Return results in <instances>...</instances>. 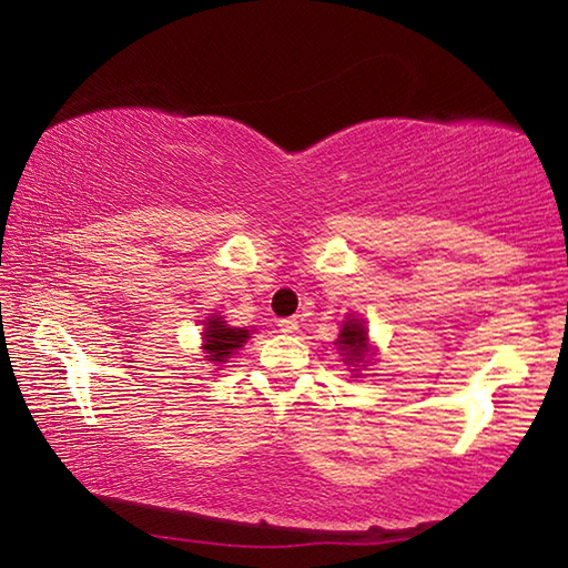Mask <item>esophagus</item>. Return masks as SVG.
Wrapping results in <instances>:
<instances>
[{
	"instance_id": "34e87169",
	"label": "esophagus",
	"mask_w": 568,
	"mask_h": 568,
	"mask_svg": "<svg viewBox=\"0 0 568 568\" xmlns=\"http://www.w3.org/2000/svg\"><path fill=\"white\" fill-rule=\"evenodd\" d=\"M277 328H281V333H285V335H293V333H297V321L283 318V321H277Z\"/></svg>"
}]
</instances>
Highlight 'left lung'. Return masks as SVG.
I'll return each instance as SVG.
<instances>
[{"label": "left lung", "instance_id": "8db88e82", "mask_svg": "<svg viewBox=\"0 0 568 568\" xmlns=\"http://www.w3.org/2000/svg\"><path fill=\"white\" fill-rule=\"evenodd\" d=\"M335 348L341 353V361L348 365L353 378L363 376V371H368L371 361L376 358V345H371L368 338V325L361 318V315L348 313L345 321L341 323L338 338L333 341Z\"/></svg>", "mask_w": 568, "mask_h": 568}]
</instances>
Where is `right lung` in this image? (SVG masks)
<instances>
[{
  "label": "right lung",
  "mask_w": 568,
  "mask_h": 568,
  "mask_svg": "<svg viewBox=\"0 0 568 568\" xmlns=\"http://www.w3.org/2000/svg\"><path fill=\"white\" fill-rule=\"evenodd\" d=\"M250 333L253 331L230 325L220 313H210L203 321V345H200L205 353L203 361L210 365L230 363V358H233V355L247 343ZM215 371H223V368H215Z\"/></svg>",
  "instance_id": "add662e5"
}]
</instances>
